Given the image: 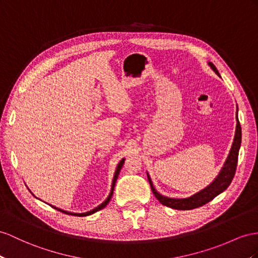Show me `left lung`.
<instances>
[{
  "label": "left lung",
  "mask_w": 258,
  "mask_h": 258,
  "mask_svg": "<svg viewBox=\"0 0 258 258\" xmlns=\"http://www.w3.org/2000/svg\"><path fill=\"white\" fill-rule=\"evenodd\" d=\"M208 65L218 76H220L219 72H218L216 66L213 63L208 62ZM236 121H237V123H236L234 140H233L232 146H231L227 160H226V162H224L223 167L221 168L219 174L217 175L216 179L211 182L208 186H206L202 190H200V192H197L194 195L186 197V198L167 197V196L161 195L159 192H157V189L155 188L153 182H151L149 174L147 173L151 190H153V193L156 196L157 200L159 201L162 205H164V206L170 207V208L177 209V210H189V209H194V208L203 206V205L207 204L210 201H213L216 196L222 193L223 190H226L228 188V186L230 185V183L232 182L233 176L235 174L237 157H239V150L241 147L242 132H241L240 122H239V120H237V115H236Z\"/></svg>",
  "instance_id": "1"
}]
</instances>
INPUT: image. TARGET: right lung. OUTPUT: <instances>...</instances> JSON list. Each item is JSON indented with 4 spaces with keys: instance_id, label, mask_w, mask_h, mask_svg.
<instances>
[{
    "instance_id": "right-lung-1",
    "label": "right lung",
    "mask_w": 258,
    "mask_h": 258,
    "mask_svg": "<svg viewBox=\"0 0 258 258\" xmlns=\"http://www.w3.org/2000/svg\"><path fill=\"white\" fill-rule=\"evenodd\" d=\"M124 158L123 159L118 162V164H117V167H116V170H115V173H114V176H113V180H112V185H111V190H110V194H109V196L107 197V200H105L102 204H100L99 205L98 207H96V208H94L92 210H89V211H86V213H70V211H66V210H63V209H60V208H57V207H55V206H52V205H50L51 207H53L54 209H56V210H58V211H62V213H64V214H68V215H73V216H78V217H85V216H89V215H91V214H95V213H97V211H99V210H101L102 208H104L105 206H107V205L109 204V202H110V200H111V197H112V194H113V189H114V185H115V182H116V179H117V176H118V173H120V171H121V169H122V167H123V164H124Z\"/></svg>"
}]
</instances>
